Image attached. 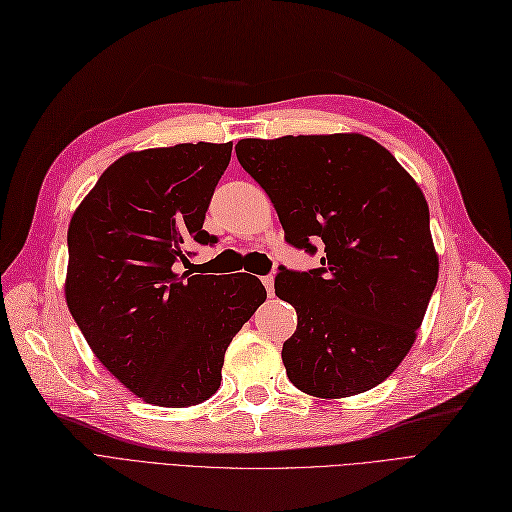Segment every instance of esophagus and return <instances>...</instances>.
I'll use <instances>...</instances> for the list:
<instances>
[{
  "label": "esophagus",
  "instance_id": "1",
  "mask_svg": "<svg viewBox=\"0 0 512 512\" xmlns=\"http://www.w3.org/2000/svg\"><path fill=\"white\" fill-rule=\"evenodd\" d=\"M262 284H264V288H267V294L271 298L275 294V279L271 275H267V277H262Z\"/></svg>",
  "mask_w": 512,
  "mask_h": 512
}]
</instances>
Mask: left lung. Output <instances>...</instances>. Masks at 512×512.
<instances>
[{"label":"left lung","instance_id":"left-lung-1","mask_svg":"<svg viewBox=\"0 0 512 512\" xmlns=\"http://www.w3.org/2000/svg\"><path fill=\"white\" fill-rule=\"evenodd\" d=\"M241 167L267 192L286 241L315 252L309 273L279 267L296 309L288 379L315 398L362 394L409 354L438 281L424 192L390 150L360 133L241 139Z\"/></svg>","mask_w":512,"mask_h":512}]
</instances>
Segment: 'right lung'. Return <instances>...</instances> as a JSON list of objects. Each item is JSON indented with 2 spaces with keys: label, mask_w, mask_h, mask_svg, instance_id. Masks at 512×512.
<instances>
[{
  "label": "right lung",
  "mask_w": 512,
  "mask_h": 512,
  "mask_svg": "<svg viewBox=\"0 0 512 512\" xmlns=\"http://www.w3.org/2000/svg\"><path fill=\"white\" fill-rule=\"evenodd\" d=\"M233 144H178L120 156L67 228L65 301L93 354L154 407L214 396L224 351L264 303L248 273H178L192 243H216L205 211Z\"/></svg>",
  "instance_id": "add662e5"
}]
</instances>
